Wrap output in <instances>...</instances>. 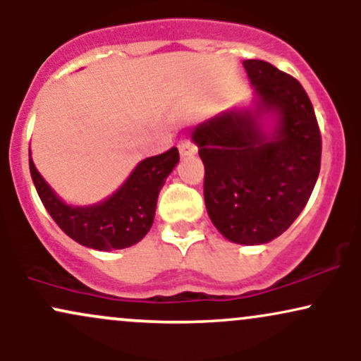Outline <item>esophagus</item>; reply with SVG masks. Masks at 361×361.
<instances>
[{"mask_svg": "<svg viewBox=\"0 0 361 361\" xmlns=\"http://www.w3.org/2000/svg\"><path fill=\"white\" fill-rule=\"evenodd\" d=\"M178 149H180L181 156H192L197 152V146L190 139H181L180 144H178Z\"/></svg>", "mask_w": 361, "mask_h": 361, "instance_id": "esophagus-1", "label": "esophagus"}]
</instances>
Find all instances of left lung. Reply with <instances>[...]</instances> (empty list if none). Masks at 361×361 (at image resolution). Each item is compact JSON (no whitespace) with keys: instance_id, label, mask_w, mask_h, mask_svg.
Here are the masks:
<instances>
[{"instance_id":"8db88e82","label":"left lung","mask_w":361,"mask_h":361,"mask_svg":"<svg viewBox=\"0 0 361 361\" xmlns=\"http://www.w3.org/2000/svg\"><path fill=\"white\" fill-rule=\"evenodd\" d=\"M250 105L198 123L192 140L205 166L204 197L231 243L267 244L299 217L321 169V134L307 93L270 62H243Z\"/></svg>"}]
</instances>
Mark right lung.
<instances>
[{
    "instance_id": "1",
    "label": "right lung",
    "mask_w": 361,
    "mask_h": 361,
    "mask_svg": "<svg viewBox=\"0 0 361 361\" xmlns=\"http://www.w3.org/2000/svg\"><path fill=\"white\" fill-rule=\"evenodd\" d=\"M30 157V175L40 200L57 226L81 246L97 251L123 250L137 244L152 227L157 197L166 178L180 163L178 149L146 157L127 180L97 204H68L52 190Z\"/></svg>"
}]
</instances>
